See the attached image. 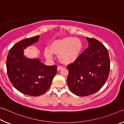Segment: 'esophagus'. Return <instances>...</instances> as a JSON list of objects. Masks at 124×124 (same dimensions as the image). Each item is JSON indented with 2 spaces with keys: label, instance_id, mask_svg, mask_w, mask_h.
Returning a JSON list of instances; mask_svg holds the SVG:
<instances>
[{
  "label": "esophagus",
  "instance_id": "esophagus-1",
  "mask_svg": "<svg viewBox=\"0 0 124 124\" xmlns=\"http://www.w3.org/2000/svg\"><path fill=\"white\" fill-rule=\"evenodd\" d=\"M62 68H63V67H62V66H58L57 67V70L58 71H60V70H62Z\"/></svg>",
  "mask_w": 124,
  "mask_h": 124
}]
</instances>
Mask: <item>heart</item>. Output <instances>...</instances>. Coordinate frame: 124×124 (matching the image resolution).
<instances>
[{
  "label": "heart",
  "instance_id": "heart-1",
  "mask_svg": "<svg viewBox=\"0 0 124 124\" xmlns=\"http://www.w3.org/2000/svg\"><path fill=\"white\" fill-rule=\"evenodd\" d=\"M82 42L78 38L66 37L53 41L49 46V49L46 48L44 55L46 58H51L52 53L58 55L60 62L69 64L76 60L81 54Z\"/></svg>",
  "mask_w": 124,
  "mask_h": 124
}]
</instances>
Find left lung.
Returning a JSON list of instances; mask_svg holds the SVG:
<instances>
[{
  "instance_id": "obj_1",
  "label": "left lung",
  "mask_w": 124,
  "mask_h": 124,
  "mask_svg": "<svg viewBox=\"0 0 124 124\" xmlns=\"http://www.w3.org/2000/svg\"><path fill=\"white\" fill-rule=\"evenodd\" d=\"M88 47L77 59L67 66V83L73 94L85 96L102 87L109 76L110 60L108 51L96 39L86 38Z\"/></svg>"
}]
</instances>
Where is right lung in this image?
<instances>
[{
    "label": "right lung",
    "mask_w": 124,
    "mask_h": 124,
    "mask_svg": "<svg viewBox=\"0 0 124 124\" xmlns=\"http://www.w3.org/2000/svg\"><path fill=\"white\" fill-rule=\"evenodd\" d=\"M40 36L21 40L10 49L6 69L8 78L15 88L23 94L38 96L51 86L56 73V66H47L39 59H29L24 56L23 50L38 42Z\"/></svg>",
    "instance_id": "obj_1"
}]
</instances>
